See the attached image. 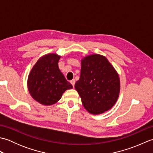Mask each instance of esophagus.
I'll return each mask as SVG.
<instances>
[{
    "mask_svg": "<svg viewBox=\"0 0 153 153\" xmlns=\"http://www.w3.org/2000/svg\"><path fill=\"white\" fill-rule=\"evenodd\" d=\"M70 83H71V85H72V86H73V87H74L75 83H76V81H75V79H72V80H71V81H70Z\"/></svg>",
    "mask_w": 153,
    "mask_h": 153,
    "instance_id": "1",
    "label": "esophagus"
}]
</instances>
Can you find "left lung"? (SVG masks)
Instances as JSON below:
<instances>
[{
	"label": "left lung",
	"mask_w": 153,
	"mask_h": 153,
	"mask_svg": "<svg viewBox=\"0 0 153 153\" xmlns=\"http://www.w3.org/2000/svg\"><path fill=\"white\" fill-rule=\"evenodd\" d=\"M75 89L84 108L92 114H100L111 108L118 100V74L105 56L89 55L82 60L80 77Z\"/></svg>",
	"instance_id": "obj_1"
}]
</instances>
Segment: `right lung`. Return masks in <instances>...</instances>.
Here are the masks:
<instances>
[{"instance_id":"1","label":"right lung","mask_w":153,"mask_h":153,"mask_svg":"<svg viewBox=\"0 0 153 153\" xmlns=\"http://www.w3.org/2000/svg\"><path fill=\"white\" fill-rule=\"evenodd\" d=\"M60 58V56L55 53L44 55L37 60L29 74V92L41 105H54L67 89H72V85L58 68Z\"/></svg>"}]
</instances>
